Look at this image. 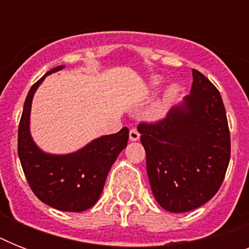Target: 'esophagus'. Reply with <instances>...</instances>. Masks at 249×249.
Masks as SVG:
<instances>
[{
	"label": "esophagus",
	"instance_id": "34e87169",
	"mask_svg": "<svg viewBox=\"0 0 249 249\" xmlns=\"http://www.w3.org/2000/svg\"><path fill=\"white\" fill-rule=\"evenodd\" d=\"M140 132L136 128L130 129V132H129V138H130V141H138L140 140Z\"/></svg>",
	"mask_w": 249,
	"mask_h": 249
}]
</instances>
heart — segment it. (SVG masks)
<instances>
[{
  "mask_svg": "<svg viewBox=\"0 0 249 249\" xmlns=\"http://www.w3.org/2000/svg\"><path fill=\"white\" fill-rule=\"evenodd\" d=\"M152 86H159L163 84V79H160V77H154L151 81ZM176 93V88H172L168 95L163 98V99H160L159 102H156L155 105L152 106L151 109H150V116L151 117H161L164 113L166 112V108H168V103H169L170 97Z\"/></svg>",
  "mask_w": 249,
  "mask_h": 249,
  "instance_id": "heart-1",
  "label": "heart"
}]
</instances>
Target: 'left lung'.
Wrapping results in <instances>:
<instances>
[{"label": "left lung", "instance_id": "left-lung-1", "mask_svg": "<svg viewBox=\"0 0 249 249\" xmlns=\"http://www.w3.org/2000/svg\"><path fill=\"white\" fill-rule=\"evenodd\" d=\"M191 91L155 123H141L146 165L156 201L183 213L212 199L230 161V130L217 88L193 70Z\"/></svg>", "mask_w": 249, "mask_h": 249}]
</instances>
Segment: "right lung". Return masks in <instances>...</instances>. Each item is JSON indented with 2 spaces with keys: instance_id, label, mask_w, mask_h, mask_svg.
<instances>
[{
  "instance_id": "obj_1",
  "label": "right lung",
  "mask_w": 249,
  "mask_h": 249,
  "mask_svg": "<svg viewBox=\"0 0 249 249\" xmlns=\"http://www.w3.org/2000/svg\"><path fill=\"white\" fill-rule=\"evenodd\" d=\"M62 68H53L28 91L18 129V155L29 187L42 203L63 212H84L101 196L111 166L128 144L129 129L97 138L68 155L41 151L29 133L33 94L46 76Z\"/></svg>"
}]
</instances>
